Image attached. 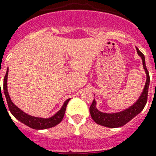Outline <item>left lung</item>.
<instances>
[{
  "mask_svg": "<svg viewBox=\"0 0 156 156\" xmlns=\"http://www.w3.org/2000/svg\"><path fill=\"white\" fill-rule=\"evenodd\" d=\"M136 50H137L139 56H140V58H142L144 69L147 75V80L144 90L140 94V98H138L137 101L131 107L124 110V111H120V112H117V113H103V112L99 111L96 107V101L94 98L93 102L90 107V113L91 118L93 119L94 121L96 123H98V125L106 126V127H110V128H115V127L122 126L126 123L130 122L133 118L139 115L145 107L147 101L148 88H149V84H150V76H149V73H148V70L146 67L145 57L138 48H136Z\"/></svg>",
  "mask_w": 156,
  "mask_h": 156,
  "instance_id": "left-lung-1",
  "label": "left lung"
}]
</instances>
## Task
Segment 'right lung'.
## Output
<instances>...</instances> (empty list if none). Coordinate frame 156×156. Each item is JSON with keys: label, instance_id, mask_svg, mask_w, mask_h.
I'll return each instance as SVG.
<instances>
[{"label": "right lung", "instance_id": "1", "mask_svg": "<svg viewBox=\"0 0 156 156\" xmlns=\"http://www.w3.org/2000/svg\"><path fill=\"white\" fill-rule=\"evenodd\" d=\"M9 68L7 69L5 76L4 78V82H3V90L4 94L5 96L6 101L8 103V107L9 109L10 112L12 114L16 119L19 120L20 122L24 123L26 126H30L33 129H36V130H43V129H47L54 127L56 125H58L61 121L62 120L64 115H65L66 109V106L69 102L70 98L68 99L64 102V104L62 105V108L57 112L56 114L51 117L45 119V118H39V117H34V116H31V115H28V114L25 113L24 111H22L21 109H19L16 107V105L12 102V100L10 98L9 95L8 93V88H7V79H8V73Z\"/></svg>", "mask_w": 156, "mask_h": 156}]
</instances>
